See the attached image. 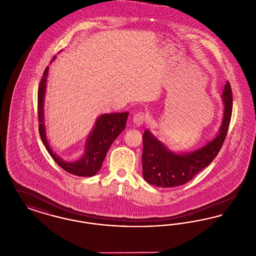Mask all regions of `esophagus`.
<instances>
[{
    "label": "esophagus",
    "mask_w": 256,
    "mask_h": 256,
    "mask_svg": "<svg viewBox=\"0 0 256 256\" xmlns=\"http://www.w3.org/2000/svg\"><path fill=\"white\" fill-rule=\"evenodd\" d=\"M146 115L144 113H142V112L137 113V114H135V116L132 119V124L135 126H140L143 124V122L146 121Z\"/></svg>",
    "instance_id": "34e87169"
}]
</instances>
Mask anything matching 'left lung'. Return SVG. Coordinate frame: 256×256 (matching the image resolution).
<instances>
[{"mask_svg":"<svg viewBox=\"0 0 256 256\" xmlns=\"http://www.w3.org/2000/svg\"><path fill=\"white\" fill-rule=\"evenodd\" d=\"M222 98V119L216 136L194 150L176 152L158 140L150 130L143 135L142 168L146 182L156 187L172 188L191 180L217 156L228 130L232 113L230 84L224 86Z\"/></svg>","mask_w":256,"mask_h":256,"instance_id":"8db88e82","label":"left lung"}]
</instances>
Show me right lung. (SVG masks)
I'll list each match as a JSON object with an SVG mask.
<instances>
[{"label": "right lung", "instance_id": "1", "mask_svg": "<svg viewBox=\"0 0 256 256\" xmlns=\"http://www.w3.org/2000/svg\"><path fill=\"white\" fill-rule=\"evenodd\" d=\"M56 60L52 58L50 62ZM49 67L44 71L38 89V119H39V134L41 139L48 150L50 156L60 166L63 170L78 176H93L102 168V164L106 156L108 150L117 136L126 128L128 112L121 113H106L98 116L95 124L88 134L84 145V152L82 158L76 161H66L58 156L50 146L45 126V112L44 102L47 88Z\"/></svg>", "mask_w": 256, "mask_h": 256}]
</instances>
